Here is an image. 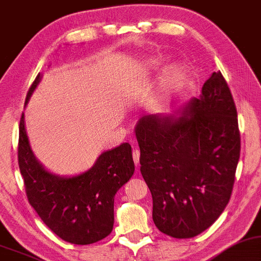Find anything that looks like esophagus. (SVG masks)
I'll list each match as a JSON object with an SVG mask.
<instances>
[{"label":"esophagus","mask_w":261,"mask_h":261,"mask_svg":"<svg viewBox=\"0 0 261 261\" xmlns=\"http://www.w3.org/2000/svg\"><path fill=\"white\" fill-rule=\"evenodd\" d=\"M133 158H134L135 164H136V166H138V164H140V150H138V149H134V151H133Z\"/></svg>","instance_id":"1"}]
</instances>
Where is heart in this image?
Returning <instances> with one entry per match:
<instances>
[{
    "label": "heart",
    "mask_w": 261,
    "mask_h": 261,
    "mask_svg": "<svg viewBox=\"0 0 261 261\" xmlns=\"http://www.w3.org/2000/svg\"><path fill=\"white\" fill-rule=\"evenodd\" d=\"M160 65V59L159 58H151L150 60H148L147 62V67L151 70V68H155L158 67V66ZM178 78V70L176 67H172L170 68L169 71L166 72L164 75V79H163V84H164V88L167 89L170 87H172L174 84V82L177 81Z\"/></svg>",
    "instance_id": "1"
}]
</instances>
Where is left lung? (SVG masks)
<instances>
[{
	"label": "left lung",
	"mask_w": 261,
	"mask_h": 261,
	"mask_svg": "<svg viewBox=\"0 0 261 261\" xmlns=\"http://www.w3.org/2000/svg\"><path fill=\"white\" fill-rule=\"evenodd\" d=\"M135 133L155 226L174 239L208 229L231 196L241 150L235 102L220 71L178 117L144 115Z\"/></svg>",
	"instance_id": "left-lung-1"
}]
</instances>
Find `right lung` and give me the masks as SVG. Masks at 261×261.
Returning a JSON list of instances; mask_svg holds the SVG:
<instances>
[{
	"instance_id": "right-lung-1",
	"label": "right lung",
	"mask_w": 261,
	"mask_h": 261,
	"mask_svg": "<svg viewBox=\"0 0 261 261\" xmlns=\"http://www.w3.org/2000/svg\"><path fill=\"white\" fill-rule=\"evenodd\" d=\"M39 81L41 74L30 88L26 102ZM18 163L30 204L55 235L73 245H91L110 235L114 195L135 171L131 146L121 143L103 151L91 169L77 176L48 172L30 147L24 113L19 125Z\"/></svg>"
}]
</instances>
